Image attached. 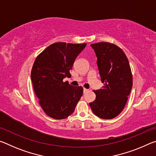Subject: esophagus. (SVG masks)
I'll use <instances>...</instances> for the list:
<instances>
[{"label":"esophagus","mask_w":156,"mask_h":156,"mask_svg":"<svg viewBox=\"0 0 156 156\" xmlns=\"http://www.w3.org/2000/svg\"><path fill=\"white\" fill-rule=\"evenodd\" d=\"M83 91H84V93H86V92L88 91V89H86V88H84L83 89Z\"/></svg>","instance_id":"obj_1"}]
</instances>
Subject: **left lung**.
<instances>
[{
	"mask_svg": "<svg viewBox=\"0 0 156 156\" xmlns=\"http://www.w3.org/2000/svg\"><path fill=\"white\" fill-rule=\"evenodd\" d=\"M97 57L102 89L94 91L96 100L89 105L102 119H112L122 112L133 86L127 57L119 47L105 42L91 44Z\"/></svg>",
	"mask_w": 156,
	"mask_h": 156,
	"instance_id": "8db88e82",
	"label": "left lung"
}]
</instances>
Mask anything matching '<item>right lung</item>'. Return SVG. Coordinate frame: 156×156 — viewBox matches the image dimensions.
Returning <instances> with one entry per match:
<instances>
[{
  "label": "right lung",
  "mask_w": 156,
  "mask_h": 156,
  "mask_svg": "<svg viewBox=\"0 0 156 156\" xmlns=\"http://www.w3.org/2000/svg\"><path fill=\"white\" fill-rule=\"evenodd\" d=\"M86 45V43H56L36 57L31 79L39 104L49 117L62 120L74 112L83 88L73 87L63 79L70 77L73 62Z\"/></svg>",
  "instance_id": "obj_1"
}]
</instances>
